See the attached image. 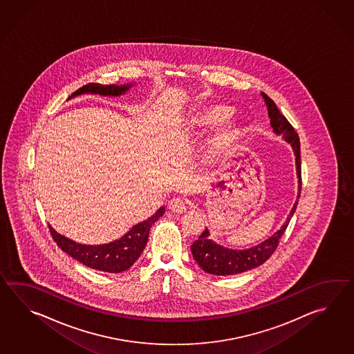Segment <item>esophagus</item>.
I'll use <instances>...</instances> for the list:
<instances>
[{
    "label": "esophagus",
    "mask_w": 354,
    "mask_h": 354,
    "mask_svg": "<svg viewBox=\"0 0 354 354\" xmlns=\"http://www.w3.org/2000/svg\"><path fill=\"white\" fill-rule=\"evenodd\" d=\"M168 209L172 211V212H177V214H182V212H186L187 210V205L182 200V198H172L169 203H168Z\"/></svg>",
    "instance_id": "1"
}]
</instances>
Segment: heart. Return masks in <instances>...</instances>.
<instances>
[{
    "label": "heart",
    "mask_w": 354,
    "mask_h": 354,
    "mask_svg": "<svg viewBox=\"0 0 354 354\" xmlns=\"http://www.w3.org/2000/svg\"><path fill=\"white\" fill-rule=\"evenodd\" d=\"M233 113L232 109L229 107H212L210 110L201 113L195 120L196 127L198 128H210L214 125H218L223 121L227 120L230 115ZM235 136V130L232 128L224 129L216 138V144L220 148L226 147L227 144L233 140Z\"/></svg>",
    "instance_id": "b5f03b06"
}]
</instances>
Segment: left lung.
<instances>
[{"label":"left lung","mask_w":354,"mask_h":354,"mask_svg":"<svg viewBox=\"0 0 354 354\" xmlns=\"http://www.w3.org/2000/svg\"><path fill=\"white\" fill-rule=\"evenodd\" d=\"M264 98V102L268 110V116L271 121V127L274 134L283 136L287 143L292 147L296 162V174L299 178V192L297 198L294 203L290 215L287 216L285 224L281 229L271 235L268 239L259 243L248 249H229L220 245L218 243L210 239V230L206 227L203 234L198 236L197 241H194L191 245L192 256L197 264L201 267L203 271L215 276H232L243 272L253 270L258 266L263 264L274 253L279 245V239L282 234L285 233L287 225L297 207V201L301 194V157H300V139L297 133L295 131L292 125L287 121L286 118L279 113L276 104L268 97L266 93H261Z\"/></svg>","instance_id":"1"}]
</instances>
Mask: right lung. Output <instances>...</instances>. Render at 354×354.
Listing matches in <instances>:
<instances>
[{"label": "right lung", "mask_w": 354, "mask_h": 354, "mask_svg": "<svg viewBox=\"0 0 354 354\" xmlns=\"http://www.w3.org/2000/svg\"><path fill=\"white\" fill-rule=\"evenodd\" d=\"M131 83L127 84H100V83H88L75 91L71 97H75L84 93L91 95H101V96H121L131 87ZM68 98V100H69ZM166 212L165 206H162L158 211L151 215V218L144 220L142 223L133 226L128 233L121 236L118 241L107 243V244H98V245H86L68 239L66 236L60 235L54 230L52 226L50 233L54 241L63 252L75 258L80 263L90 267L92 270H97L109 273H120L127 271L136 259L140 257L143 252L151 227L163 214Z\"/></svg>", "instance_id": "add662e5"}]
</instances>
